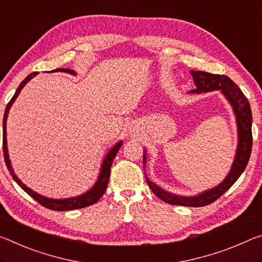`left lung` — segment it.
Masks as SVG:
<instances>
[{
  "label": "left lung",
  "mask_w": 262,
  "mask_h": 262,
  "mask_svg": "<svg viewBox=\"0 0 262 262\" xmlns=\"http://www.w3.org/2000/svg\"><path fill=\"white\" fill-rule=\"evenodd\" d=\"M190 73L193 78L194 85H196V89L191 90L189 92L190 94L221 91V93L226 98V100L230 102L232 110H233L236 129H238V146H236L235 156L231 170L221 184L212 189L203 191L196 196H181V194L169 192L157 184L152 183L147 176L146 180L152 192L163 202L169 203L171 205L199 207L209 205L217 201L224 192H226L235 183V181L238 180L246 168L252 151V112L247 98L245 97L242 90L228 77L203 71H190ZM146 163L147 154L146 150H143V168Z\"/></svg>",
  "instance_id": "1"
}]
</instances>
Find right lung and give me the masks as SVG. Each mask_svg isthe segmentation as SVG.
<instances>
[{
    "instance_id": "obj_1",
    "label": "right lung",
    "mask_w": 262,
    "mask_h": 262,
    "mask_svg": "<svg viewBox=\"0 0 262 262\" xmlns=\"http://www.w3.org/2000/svg\"><path fill=\"white\" fill-rule=\"evenodd\" d=\"M51 72H65V73H70L76 76V71H73L71 69H56L52 70ZM37 72H34L24 79V80L20 82L18 89L16 90V92L14 94V97L11 98V100L9 103L7 105V108L4 111V116H3V155H4V161H6L7 168L9 170L11 177L14 178V181L17 183L20 188H22L28 194L39 203L40 205H43L45 207H48L50 210H55V211H69V210H76V209H81V207H86L94 204L97 203L99 199L101 198V196L105 193V191L107 189V185H108V181H110V175H111V167L112 163H113L114 157L116 156V152L119 151V149L122 146V141H119L118 143H115L113 147L110 149V151L106 154L105 159H103L102 163H101V168H100V172H99L98 180L95 182V184L91 188L89 191L86 192L79 194V196L76 197H70V198H60V199H55V198H49L45 196H41V194L37 193L36 191L31 190L30 188L23 183L19 178L16 176V173L12 169L11 162L9 159V154H8V146H7V119H8V114H9V111L11 108L12 103L15 102L16 98L18 97V94L24 86H26L29 81L31 80L32 78L37 76Z\"/></svg>"
}]
</instances>
